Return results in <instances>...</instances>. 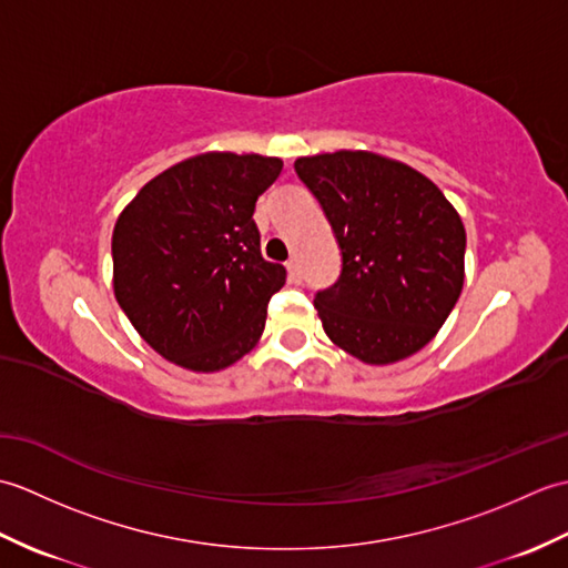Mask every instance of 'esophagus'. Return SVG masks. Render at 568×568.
<instances>
[{"label": "esophagus", "instance_id": "1", "mask_svg": "<svg viewBox=\"0 0 568 568\" xmlns=\"http://www.w3.org/2000/svg\"><path fill=\"white\" fill-rule=\"evenodd\" d=\"M285 268H287V281L300 283V263L295 258H291L285 263Z\"/></svg>", "mask_w": 568, "mask_h": 568}]
</instances>
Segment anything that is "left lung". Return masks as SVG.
I'll return each instance as SVG.
<instances>
[{"mask_svg":"<svg viewBox=\"0 0 568 568\" xmlns=\"http://www.w3.org/2000/svg\"><path fill=\"white\" fill-rule=\"evenodd\" d=\"M342 251L336 283L315 295L329 339L366 364L432 342L464 287L462 216L429 178L368 151L295 161Z\"/></svg>","mask_w":568,"mask_h":568,"instance_id":"left-lung-1","label":"left lung"}]
</instances>
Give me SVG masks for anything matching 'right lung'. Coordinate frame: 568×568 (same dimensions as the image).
Masks as SVG:
<instances>
[{
  "mask_svg": "<svg viewBox=\"0 0 568 568\" xmlns=\"http://www.w3.org/2000/svg\"><path fill=\"white\" fill-rule=\"evenodd\" d=\"M281 159L202 153L139 190L112 236L114 295L143 342L190 371H220L261 339L285 268L261 256L256 200Z\"/></svg>",
  "mask_w": 568,
  "mask_h": 568,
  "instance_id": "add662e5",
  "label": "right lung"
}]
</instances>
